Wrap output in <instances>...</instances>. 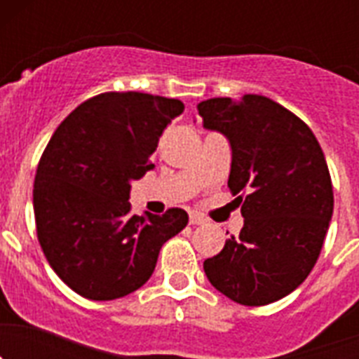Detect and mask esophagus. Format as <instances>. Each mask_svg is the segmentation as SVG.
<instances>
[{
    "mask_svg": "<svg viewBox=\"0 0 359 359\" xmlns=\"http://www.w3.org/2000/svg\"><path fill=\"white\" fill-rule=\"evenodd\" d=\"M189 221H190V224H198V226H205V224H208V219L203 217V215L198 214V212L190 214Z\"/></svg>",
    "mask_w": 359,
    "mask_h": 359,
    "instance_id": "34e87169",
    "label": "esophagus"
}]
</instances>
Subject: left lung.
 Segmentation results:
<instances>
[{"label":"left lung","mask_w":359,"mask_h":359,"mask_svg":"<svg viewBox=\"0 0 359 359\" xmlns=\"http://www.w3.org/2000/svg\"><path fill=\"white\" fill-rule=\"evenodd\" d=\"M203 128L231 147L228 187L244 226L203 262L212 286L243 306H266L311 273L332 217V183L316 136L262 95L198 104ZM246 194V196H243Z\"/></svg>","instance_id":"8db88e82"}]
</instances>
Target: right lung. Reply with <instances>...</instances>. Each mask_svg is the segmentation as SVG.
I'll return each instance as SVG.
<instances>
[{
    "label": "right lung",
    "mask_w": 359,
    "mask_h": 359,
    "mask_svg": "<svg viewBox=\"0 0 359 359\" xmlns=\"http://www.w3.org/2000/svg\"><path fill=\"white\" fill-rule=\"evenodd\" d=\"M185 109L177 98L100 93L62 120L37 165L34 214L46 261L90 300H115L151 278L163 243L189 215H131L133 180L154 169L163 129Z\"/></svg>",
    "instance_id": "obj_1"
}]
</instances>
